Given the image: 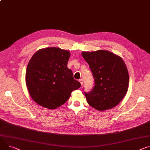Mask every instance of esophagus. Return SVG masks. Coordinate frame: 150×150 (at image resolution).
Segmentation results:
<instances>
[{"instance_id": "obj_1", "label": "esophagus", "mask_w": 150, "mask_h": 150, "mask_svg": "<svg viewBox=\"0 0 150 150\" xmlns=\"http://www.w3.org/2000/svg\"><path fill=\"white\" fill-rule=\"evenodd\" d=\"M79 82L80 83V84H81V86H83V80L82 79H80L79 80Z\"/></svg>"}]
</instances>
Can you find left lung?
<instances>
[{"label": "left lung", "mask_w": 150, "mask_h": 150, "mask_svg": "<svg viewBox=\"0 0 150 150\" xmlns=\"http://www.w3.org/2000/svg\"><path fill=\"white\" fill-rule=\"evenodd\" d=\"M94 79L90 92H84L87 103L98 111L115 107L123 99L128 90L129 74L122 59L105 50L83 52Z\"/></svg>", "instance_id": "left-lung-1"}]
</instances>
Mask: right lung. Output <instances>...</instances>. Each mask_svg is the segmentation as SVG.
Instances as JSON below:
<instances>
[{
	"instance_id": "1",
	"label": "right lung",
	"mask_w": 150,
	"mask_h": 150,
	"mask_svg": "<svg viewBox=\"0 0 150 150\" xmlns=\"http://www.w3.org/2000/svg\"><path fill=\"white\" fill-rule=\"evenodd\" d=\"M70 52L50 47L36 52L25 73V83L32 99L39 105L54 110L64 104L73 90L81 87L67 67Z\"/></svg>"
}]
</instances>
